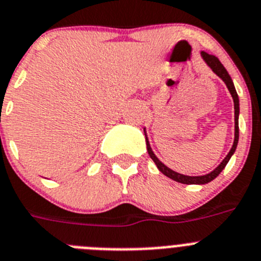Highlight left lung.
Returning <instances> with one entry per match:
<instances>
[{"mask_svg": "<svg viewBox=\"0 0 261 261\" xmlns=\"http://www.w3.org/2000/svg\"><path fill=\"white\" fill-rule=\"evenodd\" d=\"M201 56H202L203 62L207 64V67H209L210 69H212V71L219 77V79H222V81L226 84L227 89L230 90L231 97H232V99H234L235 138H234V143H232V147H231L230 152L227 153V156H226V158L222 160L221 164H219L218 167L214 169V171L210 172V173L202 174V176H187V174L177 173V172H174V171H172L171 168H168V167H167L165 164H163V163L160 162L158 158H156V155L153 153L152 148H151V146H149L148 138H147V134H146V128H144L147 151H148V155L151 156V159L153 160V163L156 164V167H158L159 171L162 172L163 174H165L167 177L172 178V180H174V181H177V182H181V184H187V185H193V184L203 185V184H207V182H210V181L214 180V178L217 177V176H218L222 171H223V168L226 167V164L228 163V160L231 159V156L234 155L235 149H237V146H238V140H239V97H238V93H237V90H235L234 83H232L230 74H228V72L226 71V68L222 65V63L219 62V59L217 58V56L209 55V54H206V52H203V51L201 52Z\"/></svg>", "mask_w": 261, "mask_h": 261, "instance_id": "1", "label": "left lung"}]
</instances>
